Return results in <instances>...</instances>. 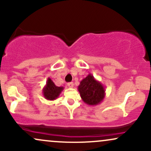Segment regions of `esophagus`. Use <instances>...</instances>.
I'll return each mask as SVG.
<instances>
[{"label":"esophagus","instance_id":"34e87169","mask_svg":"<svg viewBox=\"0 0 151 151\" xmlns=\"http://www.w3.org/2000/svg\"><path fill=\"white\" fill-rule=\"evenodd\" d=\"M67 85H68V86L70 88H72L74 86V83L73 82H70L67 84Z\"/></svg>","mask_w":151,"mask_h":151}]
</instances>
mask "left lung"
<instances>
[{"label": "left lung", "instance_id": "obj_1", "mask_svg": "<svg viewBox=\"0 0 151 151\" xmlns=\"http://www.w3.org/2000/svg\"><path fill=\"white\" fill-rule=\"evenodd\" d=\"M78 91L82 101L90 106L100 104L106 95L104 86L96 80L91 74H88L87 77L80 81Z\"/></svg>", "mask_w": 151, "mask_h": 151}]
</instances>
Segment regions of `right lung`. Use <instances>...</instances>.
I'll list each match as a JSON object with an SVG mask.
<instances>
[{
  "label": "right lung",
  "instance_id": "add662e5",
  "mask_svg": "<svg viewBox=\"0 0 151 151\" xmlns=\"http://www.w3.org/2000/svg\"><path fill=\"white\" fill-rule=\"evenodd\" d=\"M63 86H58L55 84L50 77L47 78L45 86L42 89V94L47 100L53 101L60 96V93L63 91Z\"/></svg>",
  "mask_w": 151,
  "mask_h": 151
}]
</instances>
